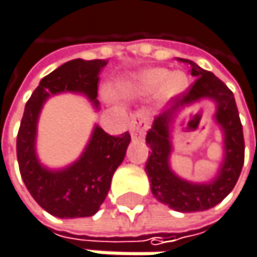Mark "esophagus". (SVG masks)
I'll return each mask as SVG.
<instances>
[{
	"label": "esophagus",
	"instance_id": "esophagus-1",
	"mask_svg": "<svg viewBox=\"0 0 257 257\" xmlns=\"http://www.w3.org/2000/svg\"><path fill=\"white\" fill-rule=\"evenodd\" d=\"M147 128H149V117L146 116V113H143V111L135 113L132 116V120L129 125L132 138H143Z\"/></svg>",
	"mask_w": 257,
	"mask_h": 257
}]
</instances>
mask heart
Instances as JSON below:
<instances>
[{
  "label": "heart",
  "mask_w": 257,
  "mask_h": 257,
  "mask_svg": "<svg viewBox=\"0 0 257 257\" xmlns=\"http://www.w3.org/2000/svg\"><path fill=\"white\" fill-rule=\"evenodd\" d=\"M187 86V78L181 73L168 74L164 68H152L144 71L138 77V87L146 92H155L162 87V92L167 96L177 95Z\"/></svg>",
  "instance_id": "1"
}]
</instances>
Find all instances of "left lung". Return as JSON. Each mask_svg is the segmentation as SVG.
<instances>
[{
    "label": "left lung",
    "instance_id": "obj_1",
    "mask_svg": "<svg viewBox=\"0 0 257 257\" xmlns=\"http://www.w3.org/2000/svg\"><path fill=\"white\" fill-rule=\"evenodd\" d=\"M184 62L190 65V74L195 81L180 95L179 104H190L202 98H210L216 102V120L225 134V161L217 179L208 184H195L179 179L168 165L171 153V110L158 116L146 135V143L150 147L146 173L150 179L152 193L159 202L176 211L193 213L213 208L229 195L236 184L244 164V135L231 89L220 78L202 70L195 62L187 59Z\"/></svg>",
    "mask_w": 257,
    "mask_h": 257
}]
</instances>
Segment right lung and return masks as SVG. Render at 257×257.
<instances>
[{
    "label": "right lung",
    "mask_w": 257,
    "mask_h": 257,
    "mask_svg": "<svg viewBox=\"0 0 257 257\" xmlns=\"http://www.w3.org/2000/svg\"><path fill=\"white\" fill-rule=\"evenodd\" d=\"M107 62L73 59L61 65L40 81L25 105L16 143L21 176L37 204L61 219L89 217L99 210L110 190L111 177L125 158L131 135H110L96 126L77 162L52 173L43 168L35 156L38 114L47 96L64 90L81 92L98 105L99 74Z\"/></svg>",
    "instance_id": "1"
}]
</instances>
